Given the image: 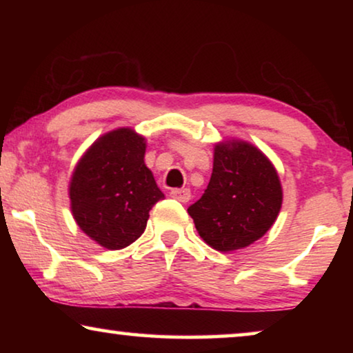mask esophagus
Instances as JSON below:
<instances>
[{
	"instance_id": "1",
	"label": "esophagus",
	"mask_w": 353,
	"mask_h": 353,
	"mask_svg": "<svg viewBox=\"0 0 353 353\" xmlns=\"http://www.w3.org/2000/svg\"><path fill=\"white\" fill-rule=\"evenodd\" d=\"M170 196L173 199L180 201V202H188L191 199V191L188 188H176V190L170 191Z\"/></svg>"
}]
</instances>
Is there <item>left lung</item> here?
Wrapping results in <instances>:
<instances>
[{"label":"left lung","mask_w":353,"mask_h":353,"mask_svg":"<svg viewBox=\"0 0 353 353\" xmlns=\"http://www.w3.org/2000/svg\"><path fill=\"white\" fill-rule=\"evenodd\" d=\"M283 190L276 168L245 141L215 144L209 186L188 214L210 248L231 252L262 238L276 220Z\"/></svg>","instance_id":"1"}]
</instances>
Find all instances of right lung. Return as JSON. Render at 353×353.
Returning a JSON list of instances; mask_svg holds the SVG:
<instances>
[{
    "label": "right lung",
    "mask_w": 353,
    "mask_h": 353,
    "mask_svg": "<svg viewBox=\"0 0 353 353\" xmlns=\"http://www.w3.org/2000/svg\"><path fill=\"white\" fill-rule=\"evenodd\" d=\"M144 152L141 134L117 128L96 139L72 173V215L85 234L109 250L134 243L146 230L149 210L163 199Z\"/></svg>",
    "instance_id": "1"
}]
</instances>
